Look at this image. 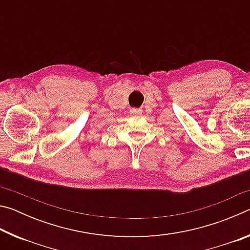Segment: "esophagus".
Masks as SVG:
<instances>
[{
	"label": "esophagus",
	"mask_w": 250,
	"mask_h": 250,
	"mask_svg": "<svg viewBox=\"0 0 250 250\" xmlns=\"http://www.w3.org/2000/svg\"><path fill=\"white\" fill-rule=\"evenodd\" d=\"M130 112L132 113V115H140V113L142 112L141 109H138V108H133L130 110Z\"/></svg>",
	"instance_id": "obj_1"
}]
</instances>
